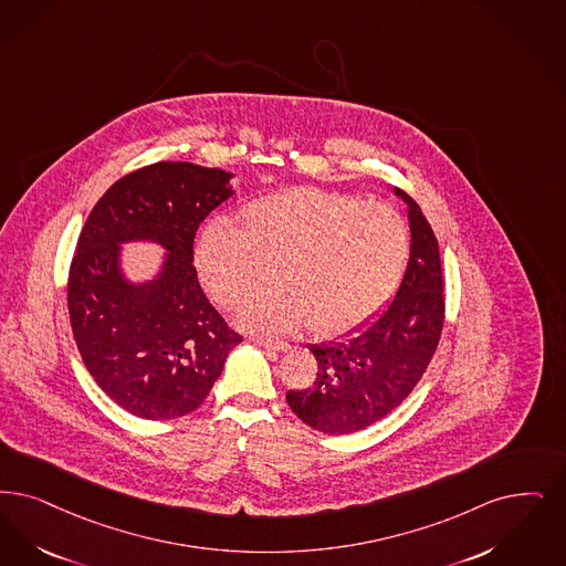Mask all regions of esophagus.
<instances>
[{
	"instance_id": "obj_1",
	"label": "esophagus",
	"mask_w": 566,
	"mask_h": 566,
	"mask_svg": "<svg viewBox=\"0 0 566 566\" xmlns=\"http://www.w3.org/2000/svg\"><path fill=\"white\" fill-rule=\"evenodd\" d=\"M256 345L265 347V349H272V352H291V345L289 343H280V340L263 339V337H256L252 339Z\"/></svg>"
}]
</instances>
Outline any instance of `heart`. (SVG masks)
<instances>
[{
	"instance_id": "heart-1",
	"label": "heart",
	"mask_w": 566,
	"mask_h": 566,
	"mask_svg": "<svg viewBox=\"0 0 566 566\" xmlns=\"http://www.w3.org/2000/svg\"><path fill=\"white\" fill-rule=\"evenodd\" d=\"M407 219L391 203L294 187L242 208V227L217 217L200 229L193 263L223 305L249 296L261 264L277 282L249 298L238 322L263 335L307 324L317 337L354 333L394 296L407 268Z\"/></svg>"
}]
</instances>
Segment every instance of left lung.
Returning <instances> with one entry per match:
<instances>
[{
  "instance_id": "obj_1",
  "label": "left lung",
  "mask_w": 566,
  "mask_h": 566,
  "mask_svg": "<svg viewBox=\"0 0 566 566\" xmlns=\"http://www.w3.org/2000/svg\"><path fill=\"white\" fill-rule=\"evenodd\" d=\"M408 206L410 252L394 301L363 328L307 345L317 375L286 402L310 428L345 436L364 430L398 407L423 377L444 322V280L438 240L419 203L394 187Z\"/></svg>"
}]
</instances>
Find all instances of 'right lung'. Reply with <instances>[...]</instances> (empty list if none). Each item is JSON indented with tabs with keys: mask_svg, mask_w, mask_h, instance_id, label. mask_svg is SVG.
Returning a JSON list of instances; mask_svg holds the SVG:
<instances>
[{
	"mask_svg": "<svg viewBox=\"0 0 566 566\" xmlns=\"http://www.w3.org/2000/svg\"><path fill=\"white\" fill-rule=\"evenodd\" d=\"M231 179L189 161L145 166L105 191L80 233L69 270L73 337L96 385L140 419L196 410L242 343L193 268L196 231L235 193ZM133 241L165 250L149 281L123 272L120 247Z\"/></svg>",
	"mask_w": 566,
	"mask_h": 566,
	"instance_id": "obj_1",
	"label": "right lung"
}]
</instances>
